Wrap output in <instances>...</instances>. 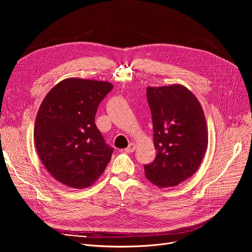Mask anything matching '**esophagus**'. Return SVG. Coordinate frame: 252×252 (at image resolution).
Segmentation results:
<instances>
[{
  "mask_svg": "<svg viewBox=\"0 0 252 252\" xmlns=\"http://www.w3.org/2000/svg\"><path fill=\"white\" fill-rule=\"evenodd\" d=\"M135 148H136V146L134 145V143H133V142H130L129 145H128V147L125 149V152H126V153H132V152H134Z\"/></svg>",
  "mask_w": 252,
  "mask_h": 252,
  "instance_id": "esophagus-1",
  "label": "esophagus"
}]
</instances>
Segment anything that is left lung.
<instances>
[{
  "instance_id": "8db88e82",
  "label": "left lung",
  "mask_w": 252,
  "mask_h": 252,
  "mask_svg": "<svg viewBox=\"0 0 252 252\" xmlns=\"http://www.w3.org/2000/svg\"><path fill=\"white\" fill-rule=\"evenodd\" d=\"M155 160L145 165L146 177L155 186L176 187L195 173L205 155L208 132L202 107L185 86L148 87Z\"/></svg>"
}]
</instances>
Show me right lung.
Returning a JSON list of instances; mask_svg holds the SVG:
<instances>
[{"instance_id": "obj_1", "label": "right lung", "mask_w": 252, "mask_h": 252, "mask_svg": "<svg viewBox=\"0 0 252 252\" xmlns=\"http://www.w3.org/2000/svg\"><path fill=\"white\" fill-rule=\"evenodd\" d=\"M113 88L109 82L68 78L40 105L33 128L35 149L51 175L68 188L91 187L111 160L114 149L105 143L94 117Z\"/></svg>"}]
</instances>
